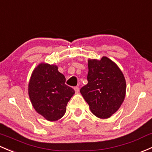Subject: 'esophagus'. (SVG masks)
<instances>
[{"mask_svg": "<svg viewBox=\"0 0 152 152\" xmlns=\"http://www.w3.org/2000/svg\"><path fill=\"white\" fill-rule=\"evenodd\" d=\"M74 90H75V92H76V93H79V87H74Z\"/></svg>", "mask_w": 152, "mask_h": 152, "instance_id": "1", "label": "esophagus"}]
</instances>
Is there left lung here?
I'll return each instance as SVG.
<instances>
[{"label": "left lung", "mask_w": 152, "mask_h": 152, "mask_svg": "<svg viewBox=\"0 0 152 152\" xmlns=\"http://www.w3.org/2000/svg\"><path fill=\"white\" fill-rule=\"evenodd\" d=\"M88 83L80 89L91 112L108 119L119 110L126 95V81L120 68L107 57L88 59Z\"/></svg>", "instance_id": "8db88e82"}]
</instances>
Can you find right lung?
I'll list each match as a JSON object with an SVG mask.
<instances>
[{
    "label": "right lung",
    "instance_id": "1",
    "mask_svg": "<svg viewBox=\"0 0 152 152\" xmlns=\"http://www.w3.org/2000/svg\"><path fill=\"white\" fill-rule=\"evenodd\" d=\"M65 83L58 67L41 63L34 68L28 83V95L38 114L49 122L61 119L75 91Z\"/></svg>",
    "mask_w": 152,
    "mask_h": 152
}]
</instances>
